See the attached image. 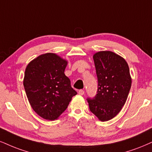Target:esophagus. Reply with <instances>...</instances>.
Returning a JSON list of instances; mask_svg holds the SVG:
<instances>
[{
    "instance_id": "34e87169",
    "label": "esophagus",
    "mask_w": 152,
    "mask_h": 152,
    "mask_svg": "<svg viewBox=\"0 0 152 152\" xmlns=\"http://www.w3.org/2000/svg\"><path fill=\"white\" fill-rule=\"evenodd\" d=\"M78 94H79L80 95H84V94H85V91H84L83 89H80V90H79V91H78Z\"/></svg>"
}]
</instances>
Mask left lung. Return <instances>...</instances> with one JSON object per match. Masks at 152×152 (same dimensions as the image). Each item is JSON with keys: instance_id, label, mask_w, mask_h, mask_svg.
Masks as SVG:
<instances>
[{"instance_id": "obj_1", "label": "left lung", "mask_w": 152, "mask_h": 152, "mask_svg": "<svg viewBox=\"0 0 152 152\" xmlns=\"http://www.w3.org/2000/svg\"><path fill=\"white\" fill-rule=\"evenodd\" d=\"M98 89L93 98L88 97L89 110L101 121L113 118L121 111L131 88L127 62L111 51H100L93 56Z\"/></svg>"}]
</instances>
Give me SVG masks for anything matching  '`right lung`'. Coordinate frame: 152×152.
Segmentation results:
<instances>
[{"instance_id":"right-lung-1","label":"right lung","mask_w":152,"mask_h":152,"mask_svg":"<svg viewBox=\"0 0 152 152\" xmlns=\"http://www.w3.org/2000/svg\"><path fill=\"white\" fill-rule=\"evenodd\" d=\"M67 62L55 53L39 56L28 64L23 85L31 108L39 116L54 121L63 113L77 91L64 71Z\"/></svg>"}]
</instances>
